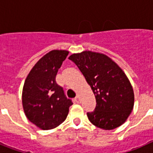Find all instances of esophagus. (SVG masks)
Returning <instances> with one entry per match:
<instances>
[{
  "mask_svg": "<svg viewBox=\"0 0 153 153\" xmlns=\"http://www.w3.org/2000/svg\"><path fill=\"white\" fill-rule=\"evenodd\" d=\"M74 101H75V102H76V103H78V104H79V103H80V99H79V96H77L76 98H74Z\"/></svg>",
  "mask_w": 153,
  "mask_h": 153,
  "instance_id": "1",
  "label": "esophagus"
}]
</instances>
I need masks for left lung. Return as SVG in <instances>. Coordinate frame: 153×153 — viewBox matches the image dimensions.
I'll return each instance as SVG.
<instances>
[{"instance_id":"left-lung-1","label":"left lung","mask_w":153,"mask_h":153,"mask_svg":"<svg viewBox=\"0 0 153 153\" xmlns=\"http://www.w3.org/2000/svg\"><path fill=\"white\" fill-rule=\"evenodd\" d=\"M79 67L96 98L89 121L105 130L121 126L133 109L134 93L126 74L116 62L102 53L85 51L68 58Z\"/></svg>"}]
</instances>
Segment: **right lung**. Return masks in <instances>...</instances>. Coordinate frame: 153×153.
Listing matches in <instances>:
<instances>
[{
  "label": "right lung",
  "instance_id": "obj_1",
  "mask_svg": "<svg viewBox=\"0 0 153 153\" xmlns=\"http://www.w3.org/2000/svg\"><path fill=\"white\" fill-rule=\"evenodd\" d=\"M68 54L65 50L51 51L35 64L25 79L22 91L24 111L32 123L44 130L62 124L73 104L55 82L58 71Z\"/></svg>",
  "mask_w": 153,
  "mask_h": 153
}]
</instances>
